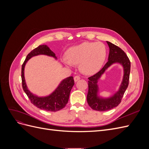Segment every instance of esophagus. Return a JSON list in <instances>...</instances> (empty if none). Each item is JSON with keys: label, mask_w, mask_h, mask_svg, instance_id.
<instances>
[{"label": "esophagus", "mask_w": 149, "mask_h": 149, "mask_svg": "<svg viewBox=\"0 0 149 149\" xmlns=\"http://www.w3.org/2000/svg\"><path fill=\"white\" fill-rule=\"evenodd\" d=\"M74 81H77L79 79H80V76H75L74 77Z\"/></svg>", "instance_id": "esophagus-1"}]
</instances>
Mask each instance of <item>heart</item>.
<instances>
[{
	"instance_id": "b5f03b06",
	"label": "heart",
	"mask_w": 149,
	"mask_h": 149,
	"mask_svg": "<svg viewBox=\"0 0 149 149\" xmlns=\"http://www.w3.org/2000/svg\"><path fill=\"white\" fill-rule=\"evenodd\" d=\"M106 55L104 45L100 42H85L71 47L66 52L67 60L64 63L68 66L79 63V68L85 74H93L102 65Z\"/></svg>"
}]
</instances>
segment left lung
<instances>
[{
  "label": "left lung",
  "mask_w": 149,
  "mask_h": 149,
  "mask_svg": "<svg viewBox=\"0 0 149 149\" xmlns=\"http://www.w3.org/2000/svg\"><path fill=\"white\" fill-rule=\"evenodd\" d=\"M109 47V54L108 61L102 68L97 73L88 78V92L87 102L93 110L98 111H106L118 106L121 102L129 81L130 71V61L125 53L119 47L109 42H106ZM114 62H120L123 66L125 74L123 83L119 91L115 95L106 100L99 98L97 96V80L107 68Z\"/></svg>",
  "instance_id": "1"
}]
</instances>
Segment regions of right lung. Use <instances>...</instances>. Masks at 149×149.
I'll use <instances>...</instances> for the list:
<instances>
[{"instance_id":"1","label":"right lung","mask_w":149,"mask_h":149,"mask_svg":"<svg viewBox=\"0 0 149 149\" xmlns=\"http://www.w3.org/2000/svg\"><path fill=\"white\" fill-rule=\"evenodd\" d=\"M38 55H46L56 58L55 54L47 45H40L31 51L26 56L25 60L22 66V83L24 91L27 95L30 102L34 106L40 109L47 111L56 112L64 108L68 103L71 89L74 84V81L73 76H70L60 84L56 89L50 95L40 97L31 94L27 89L24 78V68L26 61L34 56Z\"/></svg>"}]
</instances>
